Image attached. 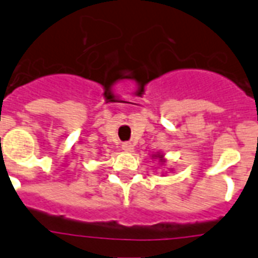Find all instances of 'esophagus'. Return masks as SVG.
Returning a JSON list of instances; mask_svg holds the SVG:
<instances>
[{"mask_svg": "<svg viewBox=\"0 0 258 258\" xmlns=\"http://www.w3.org/2000/svg\"><path fill=\"white\" fill-rule=\"evenodd\" d=\"M122 150H124L125 152H133L134 146L132 145L131 142H125V143H122Z\"/></svg>", "mask_w": 258, "mask_h": 258, "instance_id": "34e87169", "label": "esophagus"}]
</instances>
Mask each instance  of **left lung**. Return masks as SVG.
<instances>
[{
	"label": "left lung",
	"instance_id": "obj_1",
	"mask_svg": "<svg viewBox=\"0 0 258 258\" xmlns=\"http://www.w3.org/2000/svg\"><path fill=\"white\" fill-rule=\"evenodd\" d=\"M152 159H157V160H159V163H161V164L165 163V157H164L163 152H156V154H154L152 155ZM170 170H173L172 168H170Z\"/></svg>",
	"mask_w": 258,
	"mask_h": 258
}]
</instances>
